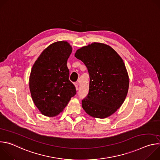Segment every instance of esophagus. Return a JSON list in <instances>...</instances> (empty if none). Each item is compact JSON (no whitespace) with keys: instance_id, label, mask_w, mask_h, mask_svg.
<instances>
[{"instance_id":"34e87169","label":"esophagus","mask_w":160,"mask_h":160,"mask_svg":"<svg viewBox=\"0 0 160 160\" xmlns=\"http://www.w3.org/2000/svg\"><path fill=\"white\" fill-rule=\"evenodd\" d=\"M75 87H76L77 90H78V82H75Z\"/></svg>"}]
</instances>
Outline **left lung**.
Returning <instances> with one entry per match:
<instances>
[{"label":"left lung","mask_w":160,"mask_h":160,"mask_svg":"<svg viewBox=\"0 0 160 160\" xmlns=\"http://www.w3.org/2000/svg\"><path fill=\"white\" fill-rule=\"evenodd\" d=\"M75 56L87 66L90 77L83 109L94 118L109 117L122 105L128 90V75L122 59L109 45L97 42L78 49Z\"/></svg>","instance_id":"1"}]
</instances>
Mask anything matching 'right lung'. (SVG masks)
I'll use <instances>...</instances> for the list:
<instances>
[{
    "label": "right lung",
    "mask_w": 160,
    "mask_h": 160,
    "mask_svg": "<svg viewBox=\"0 0 160 160\" xmlns=\"http://www.w3.org/2000/svg\"><path fill=\"white\" fill-rule=\"evenodd\" d=\"M72 52L65 41L51 44L35 62L31 70L29 87L33 101L42 114L55 117L61 112L76 93L69 80L67 61Z\"/></svg>",
    "instance_id": "right-lung-1"
}]
</instances>
